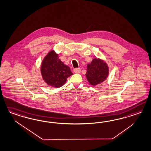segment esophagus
Here are the masks:
<instances>
[{"instance_id":"esophagus-1","label":"esophagus","mask_w":151,"mask_h":151,"mask_svg":"<svg viewBox=\"0 0 151 151\" xmlns=\"http://www.w3.org/2000/svg\"><path fill=\"white\" fill-rule=\"evenodd\" d=\"M73 71L75 73H80L81 72V69L80 68H75L74 69Z\"/></svg>"}]
</instances>
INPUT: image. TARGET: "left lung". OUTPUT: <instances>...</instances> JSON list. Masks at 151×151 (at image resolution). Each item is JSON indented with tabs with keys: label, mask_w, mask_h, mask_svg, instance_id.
<instances>
[{
	"label": "left lung",
	"mask_w": 151,
	"mask_h": 151,
	"mask_svg": "<svg viewBox=\"0 0 151 151\" xmlns=\"http://www.w3.org/2000/svg\"><path fill=\"white\" fill-rule=\"evenodd\" d=\"M109 74V67L107 63L101 59L94 58L87 64L86 78L90 84L93 86L104 82Z\"/></svg>",
	"instance_id": "obj_1"
}]
</instances>
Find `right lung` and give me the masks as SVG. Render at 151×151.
I'll return each mask as SVG.
<instances>
[{"instance_id":"right-lung-1","label":"right lung","mask_w":151,"mask_h":151,"mask_svg":"<svg viewBox=\"0 0 151 151\" xmlns=\"http://www.w3.org/2000/svg\"><path fill=\"white\" fill-rule=\"evenodd\" d=\"M40 72L44 82L54 88L61 87L73 74L69 66L59 59L58 54L52 50L45 56L41 64Z\"/></svg>"}]
</instances>
